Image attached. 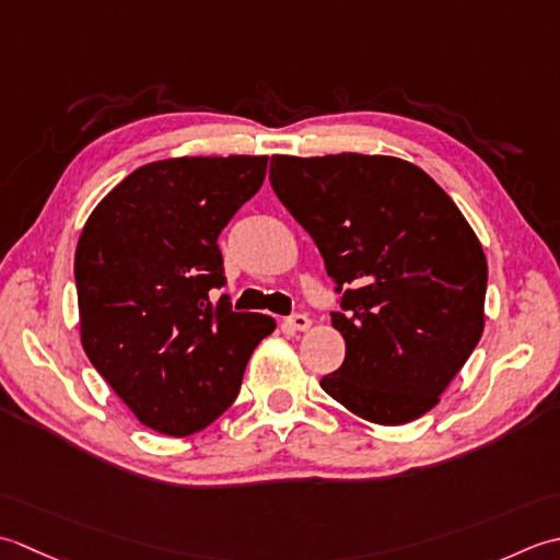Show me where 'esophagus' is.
Listing matches in <instances>:
<instances>
[{
    "mask_svg": "<svg viewBox=\"0 0 560 560\" xmlns=\"http://www.w3.org/2000/svg\"><path fill=\"white\" fill-rule=\"evenodd\" d=\"M282 326L288 328V330H306V328L312 326V318L306 316V314H292V316L284 318Z\"/></svg>",
    "mask_w": 560,
    "mask_h": 560,
    "instance_id": "esophagus-1",
    "label": "esophagus"
}]
</instances>
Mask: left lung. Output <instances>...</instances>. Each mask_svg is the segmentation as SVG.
Masks as SVG:
<instances>
[{"label":"left lung","instance_id":"obj_1","mask_svg":"<svg viewBox=\"0 0 560 560\" xmlns=\"http://www.w3.org/2000/svg\"><path fill=\"white\" fill-rule=\"evenodd\" d=\"M270 186L340 292L346 360L322 389L376 425L440 404L483 334L488 264L454 200L396 156H272Z\"/></svg>","mask_w":560,"mask_h":560}]
</instances>
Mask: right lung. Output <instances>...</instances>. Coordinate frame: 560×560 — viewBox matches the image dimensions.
I'll list each match as a JSON object with an SVG mask.
<instances>
[{
  "instance_id": "right-lung-1",
  "label": "right lung",
  "mask_w": 560,
  "mask_h": 560,
  "mask_svg": "<svg viewBox=\"0 0 560 560\" xmlns=\"http://www.w3.org/2000/svg\"><path fill=\"white\" fill-rule=\"evenodd\" d=\"M268 156H178L135 168L79 236L82 346L142 425L186 438L234 404L266 314L232 312L217 236L264 186Z\"/></svg>"
}]
</instances>
